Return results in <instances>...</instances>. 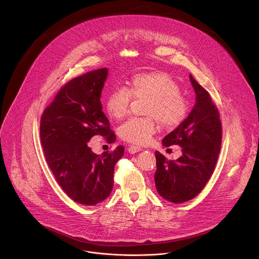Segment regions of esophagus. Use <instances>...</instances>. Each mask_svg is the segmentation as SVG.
<instances>
[{
  "mask_svg": "<svg viewBox=\"0 0 259 259\" xmlns=\"http://www.w3.org/2000/svg\"><path fill=\"white\" fill-rule=\"evenodd\" d=\"M142 149H141V147H139V146H130L129 148H128V152L130 153V154H135V153H137V152H140Z\"/></svg>",
  "mask_w": 259,
  "mask_h": 259,
  "instance_id": "1",
  "label": "esophagus"
}]
</instances>
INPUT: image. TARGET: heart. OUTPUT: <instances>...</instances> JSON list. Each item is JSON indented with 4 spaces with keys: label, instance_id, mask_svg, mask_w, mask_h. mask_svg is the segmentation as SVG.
<instances>
[{
    "label": "heart",
    "instance_id": "b5f03b06",
    "mask_svg": "<svg viewBox=\"0 0 259 259\" xmlns=\"http://www.w3.org/2000/svg\"><path fill=\"white\" fill-rule=\"evenodd\" d=\"M128 89L117 87L106 98L105 109L110 118L121 120L128 114L131 98L148 99L145 115L131 118L119 128L120 137L130 143H149L157 131V121L164 128L179 126L188 113V102L180 93V87L172 76L161 70L135 74Z\"/></svg>",
    "mask_w": 259,
    "mask_h": 259
}]
</instances>
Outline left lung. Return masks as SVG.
<instances>
[{
    "label": "left lung",
    "instance_id": "1",
    "mask_svg": "<svg viewBox=\"0 0 259 259\" xmlns=\"http://www.w3.org/2000/svg\"><path fill=\"white\" fill-rule=\"evenodd\" d=\"M196 92V104L189 116L162 141L179 145L183 155L168 161L156 151L155 185L159 195L174 203L197 197L212 175L222 145V123L209 93L190 74Z\"/></svg>",
    "mask_w": 259,
    "mask_h": 259
}]
</instances>
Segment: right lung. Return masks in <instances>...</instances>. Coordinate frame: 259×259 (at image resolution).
Segmentation results:
<instances>
[{"label":"right lung","mask_w":259,"mask_h":259,"mask_svg":"<svg viewBox=\"0 0 259 259\" xmlns=\"http://www.w3.org/2000/svg\"><path fill=\"white\" fill-rule=\"evenodd\" d=\"M107 75L105 67L73 78L40 118V142L51 171L64 193L84 205L108 198L114 167L124 154L123 146L97 155L88 145L93 136L105 137L108 143L116 140L100 102Z\"/></svg>","instance_id":"right-lung-1"}]
</instances>
